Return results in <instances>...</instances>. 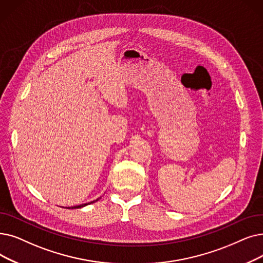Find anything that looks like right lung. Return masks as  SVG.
<instances>
[{"label":"right lung","instance_id":"add662e5","mask_svg":"<svg viewBox=\"0 0 263 263\" xmlns=\"http://www.w3.org/2000/svg\"><path fill=\"white\" fill-rule=\"evenodd\" d=\"M100 199V198H99ZM99 199H97V200H95V201H91V202H89V203H85V204H81V205H76V206H72V208H66V209H81V208H84V206H86V205H88V204H91V203H95V202H97Z\"/></svg>","mask_w":263,"mask_h":263}]
</instances>
